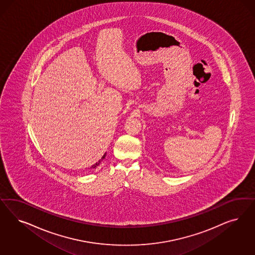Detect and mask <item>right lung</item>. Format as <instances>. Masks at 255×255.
Segmentation results:
<instances>
[{
  "mask_svg": "<svg viewBox=\"0 0 255 255\" xmlns=\"http://www.w3.org/2000/svg\"><path fill=\"white\" fill-rule=\"evenodd\" d=\"M105 156H106V153L104 154V156H102V157L99 159V161H98L96 164L92 165V166L90 167V169H96V168H97V167H98V166H99V165L101 163V161H102V160L105 158Z\"/></svg>",
  "mask_w": 255,
  "mask_h": 255,
  "instance_id": "add662e5",
  "label": "right lung"
}]
</instances>
